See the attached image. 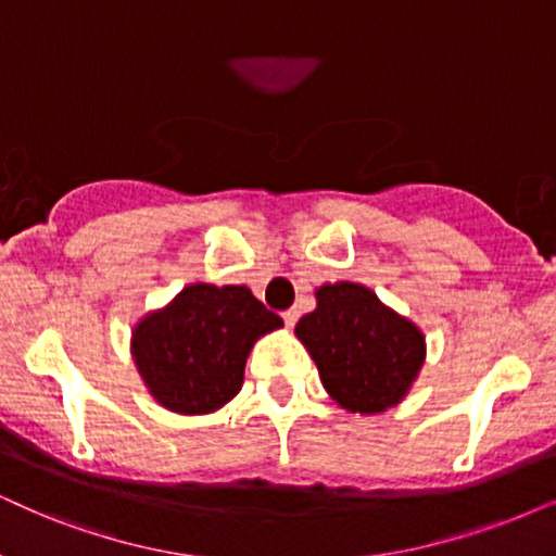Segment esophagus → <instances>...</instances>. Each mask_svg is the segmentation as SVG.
Instances as JSON below:
<instances>
[{"mask_svg":"<svg viewBox=\"0 0 556 556\" xmlns=\"http://www.w3.org/2000/svg\"><path fill=\"white\" fill-rule=\"evenodd\" d=\"M282 320H285L287 328H292L294 323H298V311H285L282 313Z\"/></svg>","mask_w":556,"mask_h":556,"instance_id":"1","label":"esophagus"}]
</instances>
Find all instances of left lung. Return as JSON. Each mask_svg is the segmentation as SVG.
<instances>
[{"mask_svg": "<svg viewBox=\"0 0 556 556\" xmlns=\"http://www.w3.org/2000/svg\"><path fill=\"white\" fill-rule=\"evenodd\" d=\"M294 336L343 410L377 416L403 403L426 362V336L359 282H326Z\"/></svg>", "mask_w": 556, "mask_h": 556, "instance_id": "obj_1", "label": "left lung"}]
</instances>
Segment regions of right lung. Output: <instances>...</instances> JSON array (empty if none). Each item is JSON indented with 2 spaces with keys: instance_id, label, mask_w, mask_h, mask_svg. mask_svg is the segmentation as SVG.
<instances>
[{
  "instance_id": "obj_1",
  "label": "right lung",
  "mask_w": 556,
  "mask_h": 556,
  "mask_svg": "<svg viewBox=\"0 0 556 556\" xmlns=\"http://www.w3.org/2000/svg\"><path fill=\"white\" fill-rule=\"evenodd\" d=\"M285 323L243 285H187L130 336V354L151 397L179 416H207L243 384L254 343Z\"/></svg>"
}]
</instances>
